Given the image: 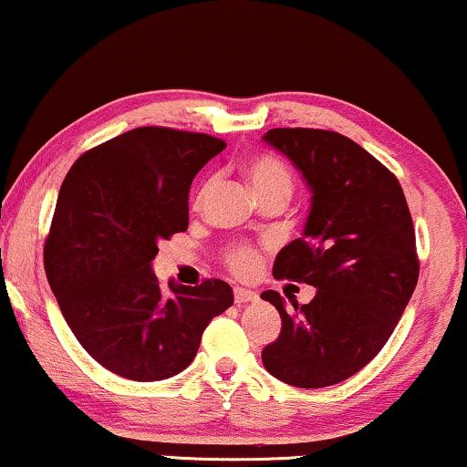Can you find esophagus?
Segmentation results:
<instances>
[{
  "mask_svg": "<svg viewBox=\"0 0 467 467\" xmlns=\"http://www.w3.org/2000/svg\"><path fill=\"white\" fill-rule=\"evenodd\" d=\"M234 301L238 303V305L253 303V301H257V292L246 290V287H235V290H234Z\"/></svg>",
  "mask_w": 467,
  "mask_h": 467,
  "instance_id": "1",
  "label": "esophagus"
}]
</instances>
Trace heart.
<instances>
[{
    "label": "heart",
    "instance_id": "1",
    "mask_svg": "<svg viewBox=\"0 0 467 467\" xmlns=\"http://www.w3.org/2000/svg\"><path fill=\"white\" fill-rule=\"evenodd\" d=\"M244 175L246 180H249L257 199L268 197V194H285V197H290L292 188H295L292 172L287 171V166L281 162V160L275 158V155H257V158L249 160V162L244 164ZM207 190H210V183H205V186L199 190L197 203L203 201ZM227 264L235 275H240V277H251L257 270V266H260V253L246 244L232 246V249L227 251Z\"/></svg>",
    "mask_w": 467,
    "mask_h": 467
}]
</instances>
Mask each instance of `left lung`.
Here are the masks:
<instances>
[{"instance_id": "1", "label": "left lung", "mask_w": 467, "mask_h": 467, "mask_svg": "<svg viewBox=\"0 0 467 467\" xmlns=\"http://www.w3.org/2000/svg\"><path fill=\"white\" fill-rule=\"evenodd\" d=\"M296 166L312 192L303 238L279 251L275 279L316 287L307 305L262 292L281 333L262 350L264 368L295 388L353 377L385 347L416 290V232L396 177L350 138L277 128L262 136Z\"/></svg>"}]
</instances>
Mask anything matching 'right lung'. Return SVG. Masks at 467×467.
Here are the masks:
<instances>
[{
	"label": "right lung",
	"instance_id": "add662e5",
	"mask_svg": "<svg viewBox=\"0 0 467 467\" xmlns=\"http://www.w3.org/2000/svg\"><path fill=\"white\" fill-rule=\"evenodd\" d=\"M227 147L221 138L136 128L86 151L62 182L45 243V273L86 353L131 381L186 370L232 285H160L158 244L188 229L194 175Z\"/></svg>",
	"mask_w": 467,
	"mask_h": 467
}]
</instances>
